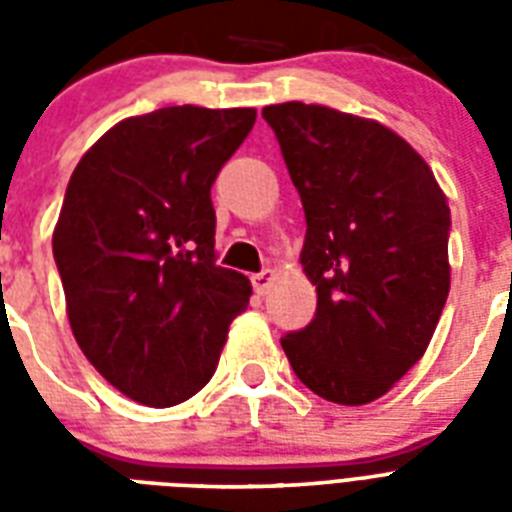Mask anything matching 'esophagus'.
Wrapping results in <instances>:
<instances>
[{"label": "esophagus", "instance_id": "esophagus-1", "mask_svg": "<svg viewBox=\"0 0 512 512\" xmlns=\"http://www.w3.org/2000/svg\"><path fill=\"white\" fill-rule=\"evenodd\" d=\"M271 281H273V271L271 268H265V271H260L252 276V287H255L257 295H265V292H268V287H271Z\"/></svg>", "mask_w": 512, "mask_h": 512}]
</instances>
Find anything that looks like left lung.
Masks as SVG:
<instances>
[{"label":"left lung","mask_w":512,"mask_h":512,"mask_svg":"<svg viewBox=\"0 0 512 512\" xmlns=\"http://www.w3.org/2000/svg\"><path fill=\"white\" fill-rule=\"evenodd\" d=\"M263 119L305 209L300 263L316 316L281 348L303 385L345 406L385 396L428 350L449 295L452 215L417 151L374 119L279 103Z\"/></svg>","instance_id":"1"}]
</instances>
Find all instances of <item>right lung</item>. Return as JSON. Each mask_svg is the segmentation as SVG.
Segmentation results:
<instances>
[{
    "label": "right lung",
    "mask_w": 512,
    "mask_h": 512,
    "mask_svg": "<svg viewBox=\"0 0 512 512\" xmlns=\"http://www.w3.org/2000/svg\"><path fill=\"white\" fill-rule=\"evenodd\" d=\"M255 116L199 106L130 116L68 180L52 233L68 324L87 361L138 404L175 406L204 388L249 305L247 276L215 263L209 191Z\"/></svg>",
    "instance_id": "right-lung-1"
}]
</instances>
